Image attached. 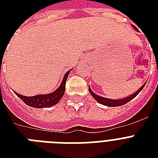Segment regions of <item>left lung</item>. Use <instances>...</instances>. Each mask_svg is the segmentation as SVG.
<instances>
[{"label":"left lung","mask_w":158,"mask_h":158,"mask_svg":"<svg viewBox=\"0 0 158 158\" xmlns=\"http://www.w3.org/2000/svg\"><path fill=\"white\" fill-rule=\"evenodd\" d=\"M133 28H135V30L138 31V28L135 27V25H132ZM145 84H143V86L140 88L138 91H136L134 94L132 95H130L129 97H126L125 98L123 99H110V98H103V97H101V96H98V95H97L96 94H94V92L92 91V89H90V87L89 88V93L91 94L92 96L94 97V98L96 100L97 102H98L99 103L102 104L104 106H122V105H125V104L128 103L129 102L131 101L133 98H135V97L137 96L138 94H139L140 92L142 91V89H143V87L145 86Z\"/></svg>","instance_id":"left-lung-1"}]
</instances>
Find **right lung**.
<instances>
[{
    "label": "right lung",
    "instance_id": "add662e5",
    "mask_svg": "<svg viewBox=\"0 0 158 158\" xmlns=\"http://www.w3.org/2000/svg\"><path fill=\"white\" fill-rule=\"evenodd\" d=\"M69 72H70V70L65 73L59 88L56 90H55L53 93H51L49 94H42V95H36V96L33 97H26L17 94L16 92H15V93L26 105L32 106V107L44 108L52 106L58 103L60 98L64 95V90H65V83H66V79L68 78Z\"/></svg>",
    "mask_w": 158,
    "mask_h": 158
}]
</instances>
